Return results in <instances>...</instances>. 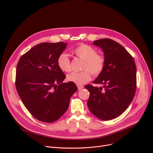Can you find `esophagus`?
<instances>
[{"instance_id": "34e87169", "label": "esophagus", "mask_w": 153, "mask_h": 153, "mask_svg": "<svg viewBox=\"0 0 153 153\" xmlns=\"http://www.w3.org/2000/svg\"><path fill=\"white\" fill-rule=\"evenodd\" d=\"M77 88H78V90H82L83 88H84V86L83 85H77Z\"/></svg>"}]
</instances>
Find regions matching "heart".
I'll use <instances>...</instances> for the list:
<instances>
[{
    "label": "heart",
    "instance_id": "heart-1",
    "mask_svg": "<svg viewBox=\"0 0 153 153\" xmlns=\"http://www.w3.org/2000/svg\"><path fill=\"white\" fill-rule=\"evenodd\" d=\"M75 55L84 61L82 69L83 71L72 72L68 76V81L77 85H82L89 81L92 75L99 76L103 72L106 64V58L102 54L97 53L95 48L87 44H81L72 50ZM58 68L64 72L71 71V61L68 56L64 53L61 54L57 59Z\"/></svg>",
    "mask_w": 153,
    "mask_h": 153
}]
</instances>
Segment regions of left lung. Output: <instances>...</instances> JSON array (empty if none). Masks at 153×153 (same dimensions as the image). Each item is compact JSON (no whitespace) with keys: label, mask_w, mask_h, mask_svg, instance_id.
Instances as JSON below:
<instances>
[{"label":"left lung","mask_w":153,"mask_h":153,"mask_svg":"<svg viewBox=\"0 0 153 153\" xmlns=\"http://www.w3.org/2000/svg\"><path fill=\"white\" fill-rule=\"evenodd\" d=\"M93 45L102 48L106 64L93 82L103 87L85 86L90 92L87 106L98 118L110 120L122 114L132 102L136 88V68L132 56L113 39H98Z\"/></svg>","instance_id":"left-lung-1"}]
</instances>
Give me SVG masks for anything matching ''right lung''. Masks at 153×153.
Segmentation results:
<instances>
[{
    "instance_id": "obj_1",
    "label": "right lung",
    "mask_w": 153,
    "mask_h": 153,
    "mask_svg": "<svg viewBox=\"0 0 153 153\" xmlns=\"http://www.w3.org/2000/svg\"><path fill=\"white\" fill-rule=\"evenodd\" d=\"M66 46L62 42L39 43L23 54L18 62L17 91L30 114L41 122L58 120L66 111L71 96L77 90L74 82L62 83L66 75L57 64L58 56Z\"/></svg>"
}]
</instances>
